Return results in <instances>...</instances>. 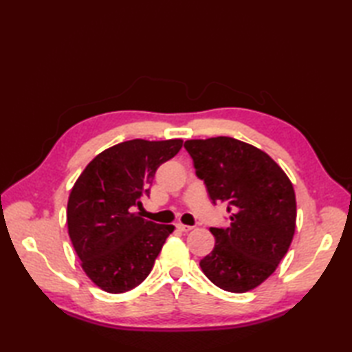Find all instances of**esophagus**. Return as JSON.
<instances>
[{
    "label": "esophagus",
    "instance_id": "1",
    "mask_svg": "<svg viewBox=\"0 0 352 352\" xmlns=\"http://www.w3.org/2000/svg\"><path fill=\"white\" fill-rule=\"evenodd\" d=\"M175 227H177L178 231H183V233H188V231H190V230L193 228V227H190V226H184V223H182V222L175 223Z\"/></svg>",
    "mask_w": 352,
    "mask_h": 352
}]
</instances>
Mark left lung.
Instances as JSON below:
<instances>
[{"mask_svg": "<svg viewBox=\"0 0 352 352\" xmlns=\"http://www.w3.org/2000/svg\"><path fill=\"white\" fill-rule=\"evenodd\" d=\"M197 175L213 203L227 204L231 223L210 228L213 251L199 261L216 286L243 294L271 276L296 226L295 190L265 151L227 136L186 140Z\"/></svg>", "mask_w": 352, "mask_h": 352, "instance_id": "left-lung-1", "label": "left lung"}]
</instances>
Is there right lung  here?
Returning a JSON list of instances; mask_svg holds the SVG:
<instances>
[{"mask_svg": "<svg viewBox=\"0 0 352 352\" xmlns=\"http://www.w3.org/2000/svg\"><path fill=\"white\" fill-rule=\"evenodd\" d=\"M182 139H133L104 149L81 172L68 199L66 222L86 275L109 294L139 286L151 272L174 226L140 218L157 168Z\"/></svg>", "mask_w": 352, "mask_h": 352, "instance_id": "1", "label": "right lung"}]
</instances>
